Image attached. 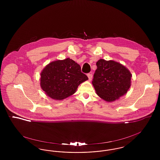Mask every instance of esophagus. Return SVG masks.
<instances>
[{"mask_svg": "<svg viewBox=\"0 0 160 160\" xmlns=\"http://www.w3.org/2000/svg\"><path fill=\"white\" fill-rule=\"evenodd\" d=\"M87 76L88 77L89 80V81H91L92 78V74H90V73H89V74H87Z\"/></svg>", "mask_w": 160, "mask_h": 160, "instance_id": "34e87169", "label": "esophagus"}]
</instances>
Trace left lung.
<instances>
[{
    "mask_svg": "<svg viewBox=\"0 0 160 160\" xmlns=\"http://www.w3.org/2000/svg\"><path fill=\"white\" fill-rule=\"evenodd\" d=\"M92 84L97 94L107 102H113L127 93L131 85L129 69L116 61L99 59Z\"/></svg>",
    "mask_w": 160,
    "mask_h": 160,
    "instance_id": "1",
    "label": "left lung"
}]
</instances>
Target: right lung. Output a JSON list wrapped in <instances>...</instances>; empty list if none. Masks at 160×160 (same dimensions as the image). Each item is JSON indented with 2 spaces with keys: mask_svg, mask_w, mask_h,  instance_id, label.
<instances>
[{
  "mask_svg": "<svg viewBox=\"0 0 160 160\" xmlns=\"http://www.w3.org/2000/svg\"><path fill=\"white\" fill-rule=\"evenodd\" d=\"M40 75L41 89L55 100H62L73 95L78 86L88 80L82 72L80 66L69 58L49 63Z\"/></svg>",
  "mask_w": 160,
  "mask_h": 160,
  "instance_id": "add662e5",
  "label": "right lung"
}]
</instances>
